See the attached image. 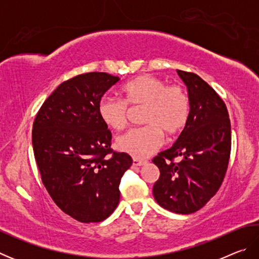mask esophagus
Masks as SVG:
<instances>
[{
    "mask_svg": "<svg viewBox=\"0 0 259 259\" xmlns=\"http://www.w3.org/2000/svg\"><path fill=\"white\" fill-rule=\"evenodd\" d=\"M146 163L145 160H139V159H134L133 160V165L134 166H142Z\"/></svg>",
    "mask_w": 259,
    "mask_h": 259,
    "instance_id": "obj_1",
    "label": "esophagus"
}]
</instances>
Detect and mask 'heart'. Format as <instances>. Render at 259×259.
<instances>
[{"label":"heart","mask_w":259,"mask_h":259,"mask_svg":"<svg viewBox=\"0 0 259 259\" xmlns=\"http://www.w3.org/2000/svg\"><path fill=\"white\" fill-rule=\"evenodd\" d=\"M123 102L104 97L98 105V115L109 129L121 130L128 122V107L144 106L143 123L115 140V146L136 159L152 154L162 145L163 136L178 135L185 128L190 116V99L184 88L165 85L159 77L144 74L133 78L121 88Z\"/></svg>","instance_id":"1"}]
</instances>
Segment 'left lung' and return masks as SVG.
Masks as SVG:
<instances>
[{"mask_svg": "<svg viewBox=\"0 0 259 259\" xmlns=\"http://www.w3.org/2000/svg\"><path fill=\"white\" fill-rule=\"evenodd\" d=\"M187 88L190 116L174 145L153 159L160 177L153 195L162 208L188 214L198 211L224 181L231 153V123L226 105L194 73L177 69ZM175 157L182 160L175 164Z\"/></svg>", "mask_w": 259, "mask_h": 259, "instance_id": "1", "label": "left lung"}]
</instances>
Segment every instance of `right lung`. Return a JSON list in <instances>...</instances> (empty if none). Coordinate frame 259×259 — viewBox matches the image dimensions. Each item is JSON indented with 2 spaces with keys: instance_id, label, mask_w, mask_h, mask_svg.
<instances>
[{
  "instance_id": "obj_1",
  "label": "right lung",
  "mask_w": 259,
  "mask_h": 259,
  "mask_svg": "<svg viewBox=\"0 0 259 259\" xmlns=\"http://www.w3.org/2000/svg\"><path fill=\"white\" fill-rule=\"evenodd\" d=\"M119 81L91 72L63 82L33 124L34 156L43 185L65 213L81 223L102 222L115 210L121 177L133 164L126 153L111 150L112 134L98 115L102 97Z\"/></svg>"
}]
</instances>
